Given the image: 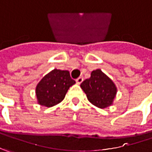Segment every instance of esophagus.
Returning <instances> with one entry per match:
<instances>
[{
	"instance_id": "esophagus-1",
	"label": "esophagus",
	"mask_w": 152,
	"mask_h": 152,
	"mask_svg": "<svg viewBox=\"0 0 152 152\" xmlns=\"http://www.w3.org/2000/svg\"><path fill=\"white\" fill-rule=\"evenodd\" d=\"M76 81L77 84H81V83H83V76H80V77H78V78L76 79Z\"/></svg>"
}]
</instances>
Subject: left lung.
<instances>
[{
  "label": "left lung",
  "instance_id": "1",
  "mask_svg": "<svg viewBox=\"0 0 152 152\" xmlns=\"http://www.w3.org/2000/svg\"><path fill=\"white\" fill-rule=\"evenodd\" d=\"M88 100L97 107L106 108L111 106L117 88L111 79L101 69L91 72V76L81 83Z\"/></svg>",
  "mask_w": 152,
  "mask_h": 152
}]
</instances>
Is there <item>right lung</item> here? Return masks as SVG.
Segmentation results:
<instances>
[{
  "label": "right lung",
  "instance_id": "right-lung-1",
  "mask_svg": "<svg viewBox=\"0 0 152 152\" xmlns=\"http://www.w3.org/2000/svg\"><path fill=\"white\" fill-rule=\"evenodd\" d=\"M76 83L68 70L53 69L42 78L36 87L38 102L47 107L61 102L70 86Z\"/></svg>",
  "mask_w": 152,
  "mask_h": 152
}]
</instances>
